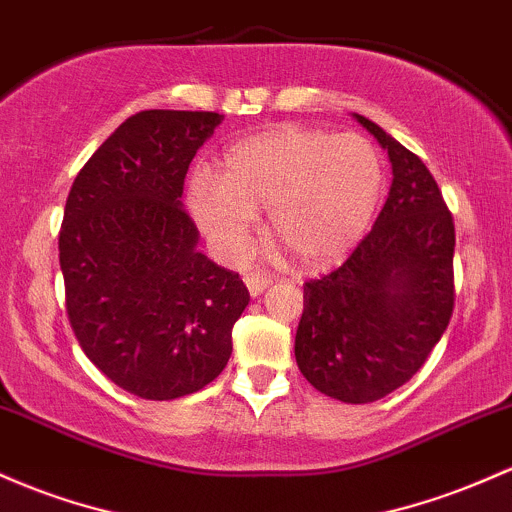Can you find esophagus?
<instances>
[{
  "label": "esophagus",
  "mask_w": 512,
  "mask_h": 512,
  "mask_svg": "<svg viewBox=\"0 0 512 512\" xmlns=\"http://www.w3.org/2000/svg\"><path fill=\"white\" fill-rule=\"evenodd\" d=\"M269 282H272V279H269L267 274H262V272L245 274V286H247V291H250L252 296H260L262 291H265L269 286Z\"/></svg>",
  "instance_id": "34e87169"
}]
</instances>
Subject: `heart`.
Segmentation results:
<instances>
[{"label":"heart","instance_id":"heart-1","mask_svg":"<svg viewBox=\"0 0 512 512\" xmlns=\"http://www.w3.org/2000/svg\"><path fill=\"white\" fill-rule=\"evenodd\" d=\"M384 189L376 148L357 133L279 126L230 145L216 179L196 172L187 206L221 260L250 250L255 213L267 209V235L301 267H328L355 247Z\"/></svg>","mask_w":512,"mask_h":512}]
</instances>
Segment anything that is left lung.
<instances>
[{
    "label": "left lung",
    "mask_w": 512,
    "mask_h": 512,
    "mask_svg": "<svg viewBox=\"0 0 512 512\" xmlns=\"http://www.w3.org/2000/svg\"><path fill=\"white\" fill-rule=\"evenodd\" d=\"M355 119L389 153V199L338 269L303 284L294 352L313 389L372 403L406 384L447 330L454 221L425 162L376 123Z\"/></svg>",
    "instance_id": "8db88e82"
}]
</instances>
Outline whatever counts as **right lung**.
I'll list each match as a JSON object with an SVG mask.
<instances>
[{"label":"right lung","instance_id":"1","mask_svg":"<svg viewBox=\"0 0 512 512\" xmlns=\"http://www.w3.org/2000/svg\"><path fill=\"white\" fill-rule=\"evenodd\" d=\"M221 121L216 111H140L84 162L67 196V318L99 372L148 401L211 384L250 301L238 274L196 250L199 230L179 201Z\"/></svg>","mask_w":512,"mask_h":512}]
</instances>
